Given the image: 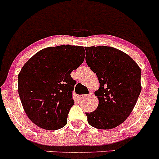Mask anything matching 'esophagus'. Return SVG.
Instances as JSON below:
<instances>
[{"instance_id": "esophagus-1", "label": "esophagus", "mask_w": 159, "mask_h": 159, "mask_svg": "<svg viewBox=\"0 0 159 159\" xmlns=\"http://www.w3.org/2000/svg\"><path fill=\"white\" fill-rule=\"evenodd\" d=\"M91 95H92V93H90V94H89V95H83V96H81V97H80V98H81V100L82 99H85L86 98L89 97V96H91Z\"/></svg>"}]
</instances>
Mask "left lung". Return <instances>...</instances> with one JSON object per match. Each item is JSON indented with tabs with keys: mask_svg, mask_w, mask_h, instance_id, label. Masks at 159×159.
Segmentation results:
<instances>
[{
	"mask_svg": "<svg viewBox=\"0 0 159 159\" xmlns=\"http://www.w3.org/2000/svg\"><path fill=\"white\" fill-rule=\"evenodd\" d=\"M85 50L86 62L100 84L95 92L98 105L86 113L87 121L96 129H114L126 120L135 105L141 91V70L130 56L113 47L91 46Z\"/></svg>",
	"mask_w": 159,
	"mask_h": 159,
	"instance_id": "left-lung-1",
	"label": "left lung"
}]
</instances>
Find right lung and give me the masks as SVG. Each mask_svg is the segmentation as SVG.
<instances>
[{
  "label": "right lung",
  "instance_id": "add662e5",
  "mask_svg": "<svg viewBox=\"0 0 159 159\" xmlns=\"http://www.w3.org/2000/svg\"><path fill=\"white\" fill-rule=\"evenodd\" d=\"M84 57V47L63 45L39 51L23 66L18 90L24 110L36 125L57 130L67 123L76 84L70 74Z\"/></svg>",
  "mask_w": 159,
  "mask_h": 159
}]
</instances>
